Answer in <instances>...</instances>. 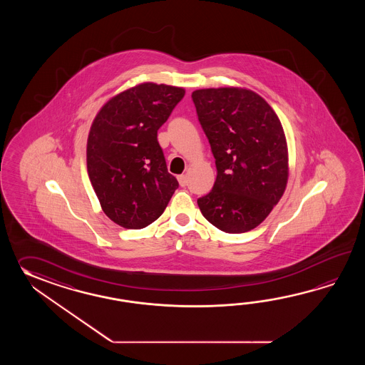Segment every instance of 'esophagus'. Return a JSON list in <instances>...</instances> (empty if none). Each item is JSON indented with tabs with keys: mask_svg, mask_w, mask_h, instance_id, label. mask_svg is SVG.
Instances as JSON below:
<instances>
[{
	"mask_svg": "<svg viewBox=\"0 0 365 365\" xmlns=\"http://www.w3.org/2000/svg\"><path fill=\"white\" fill-rule=\"evenodd\" d=\"M178 180H179L180 185H187V178H186V175H180V176H178Z\"/></svg>",
	"mask_w": 365,
	"mask_h": 365,
	"instance_id": "esophagus-1",
	"label": "esophagus"
}]
</instances>
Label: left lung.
Segmentation results:
<instances>
[{"label": "left lung", "instance_id": "1", "mask_svg": "<svg viewBox=\"0 0 365 365\" xmlns=\"http://www.w3.org/2000/svg\"><path fill=\"white\" fill-rule=\"evenodd\" d=\"M192 99L217 171L212 190L197 201L202 215L223 232H248L264 222L287 186L283 126L252 90L202 88Z\"/></svg>", "mask_w": 365, "mask_h": 365}]
</instances>
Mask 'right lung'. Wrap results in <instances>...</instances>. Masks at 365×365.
Wrapping results in <instances>:
<instances>
[{"label": "right lung", "mask_w": 365, "mask_h": 365, "mask_svg": "<svg viewBox=\"0 0 365 365\" xmlns=\"http://www.w3.org/2000/svg\"><path fill=\"white\" fill-rule=\"evenodd\" d=\"M184 95L182 87L146 82L117 93L95 117L87 172L101 209L116 225L148 227L179 187L167 170L158 130Z\"/></svg>", "instance_id": "add662e5"}]
</instances>
